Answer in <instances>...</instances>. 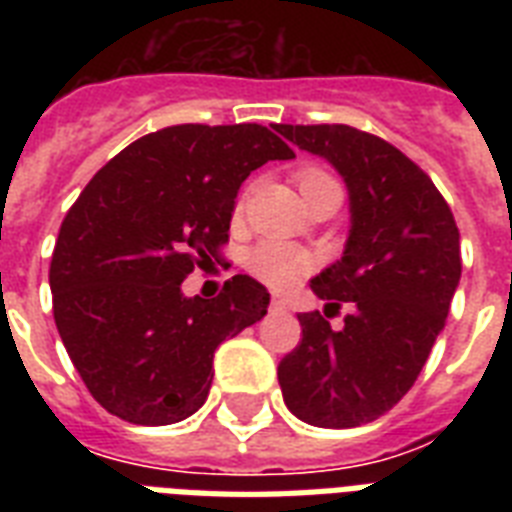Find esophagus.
<instances>
[{
  "label": "esophagus",
  "mask_w": 512,
  "mask_h": 512,
  "mask_svg": "<svg viewBox=\"0 0 512 512\" xmlns=\"http://www.w3.org/2000/svg\"><path fill=\"white\" fill-rule=\"evenodd\" d=\"M271 308L273 311H287V300H284V297H273Z\"/></svg>",
  "instance_id": "esophagus-1"
}]
</instances>
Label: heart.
Instances as JSON below:
<instances>
[{
    "instance_id": "1",
    "label": "heart",
    "mask_w": 512,
    "mask_h": 512,
    "mask_svg": "<svg viewBox=\"0 0 512 512\" xmlns=\"http://www.w3.org/2000/svg\"><path fill=\"white\" fill-rule=\"evenodd\" d=\"M335 183L327 172L321 170H300L297 172V185L300 193L311 191L316 185ZM311 257L300 252L297 247L281 244V241H263L257 244L247 255V268L255 273L257 279H263L271 287H289L311 271Z\"/></svg>"
}]
</instances>
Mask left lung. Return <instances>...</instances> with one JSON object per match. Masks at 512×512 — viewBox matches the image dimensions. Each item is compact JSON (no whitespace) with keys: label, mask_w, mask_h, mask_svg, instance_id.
I'll return each mask as SVG.
<instances>
[{"label":"left lung","mask_w":512,"mask_h":512,"mask_svg":"<svg viewBox=\"0 0 512 512\" xmlns=\"http://www.w3.org/2000/svg\"><path fill=\"white\" fill-rule=\"evenodd\" d=\"M273 130L327 159L350 207L342 257L311 279L324 316L300 313L303 340L281 358V396L308 425L356 428L393 409L428 361L460 284V231L433 180L377 135L348 124ZM342 304L346 324L332 330L326 316Z\"/></svg>","instance_id":"left-lung-1"}]
</instances>
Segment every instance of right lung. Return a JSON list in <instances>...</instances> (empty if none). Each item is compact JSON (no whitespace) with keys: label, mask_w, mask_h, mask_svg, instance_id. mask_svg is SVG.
Returning a JSON list of instances; mask_svg holds the SVG:
<instances>
[{"label":"right lung","mask_w":512,"mask_h":512,"mask_svg":"<svg viewBox=\"0 0 512 512\" xmlns=\"http://www.w3.org/2000/svg\"><path fill=\"white\" fill-rule=\"evenodd\" d=\"M287 159L260 124H177L130 143L79 193L52 252V313L103 409L135 425L199 412L217 345L263 319L271 295L241 273L215 300L180 284L228 241L249 172Z\"/></svg>","instance_id":"1"}]
</instances>
